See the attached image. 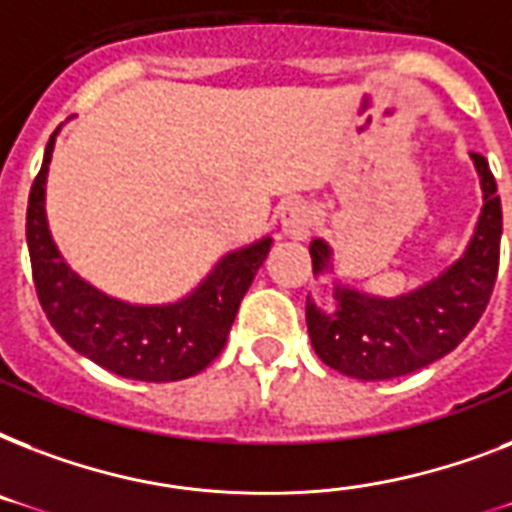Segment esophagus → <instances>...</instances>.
Masks as SVG:
<instances>
[{"instance_id":"esophagus-1","label":"esophagus","mask_w":512,"mask_h":512,"mask_svg":"<svg viewBox=\"0 0 512 512\" xmlns=\"http://www.w3.org/2000/svg\"><path fill=\"white\" fill-rule=\"evenodd\" d=\"M281 233L289 236V239L303 241L311 236L313 215L311 207L305 204L303 199H289L284 207H281Z\"/></svg>"}]
</instances>
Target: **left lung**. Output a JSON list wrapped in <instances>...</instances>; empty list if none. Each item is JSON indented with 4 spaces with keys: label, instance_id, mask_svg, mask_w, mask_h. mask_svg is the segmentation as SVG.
<instances>
[{
    "label": "left lung",
    "instance_id": "8db88e82",
    "mask_svg": "<svg viewBox=\"0 0 512 512\" xmlns=\"http://www.w3.org/2000/svg\"><path fill=\"white\" fill-rule=\"evenodd\" d=\"M470 159L484 207L454 263L401 295H374L335 279L329 308L308 297V335L324 364L364 382L393 380L452 353L476 327L500 268L502 207L489 162L478 154ZM311 257L316 279L335 273L327 239L311 241Z\"/></svg>",
    "mask_w": 512,
    "mask_h": 512
}]
</instances>
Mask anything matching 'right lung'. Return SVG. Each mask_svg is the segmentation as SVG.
Wrapping results in <instances>:
<instances>
[{
    "label": "right lung",
    "mask_w": 512,
    "mask_h": 512,
    "mask_svg": "<svg viewBox=\"0 0 512 512\" xmlns=\"http://www.w3.org/2000/svg\"><path fill=\"white\" fill-rule=\"evenodd\" d=\"M60 127L44 148L26 212L31 271L47 319L76 353L127 380L175 382L199 374L223 350L273 239L263 236L225 252L188 295L170 303H130L108 295L79 276L52 239L47 172Z\"/></svg>",
    "instance_id": "add662e5"
}]
</instances>
